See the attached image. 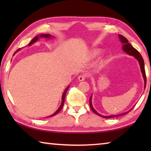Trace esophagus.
Returning <instances> with one entry per match:
<instances>
[{"label":"esophagus","instance_id":"esophagus-1","mask_svg":"<svg viewBox=\"0 0 151 151\" xmlns=\"http://www.w3.org/2000/svg\"><path fill=\"white\" fill-rule=\"evenodd\" d=\"M85 76L83 75L78 76V80L79 81H85Z\"/></svg>","mask_w":151,"mask_h":151}]
</instances>
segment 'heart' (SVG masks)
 <instances>
[{"instance_id": "b5f03b06", "label": "heart", "mask_w": 151, "mask_h": 151, "mask_svg": "<svg viewBox=\"0 0 151 151\" xmlns=\"http://www.w3.org/2000/svg\"><path fill=\"white\" fill-rule=\"evenodd\" d=\"M102 52V50L100 48H96V49H94L91 51L90 52V55H89V58H94L101 54ZM103 61H105V59H104Z\"/></svg>"}]
</instances>
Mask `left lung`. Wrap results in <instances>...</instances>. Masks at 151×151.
I'll list each match as a JSON object with an SVG mask.
<instances>
[{"instance_id":"8db88e82","label":"left lung","mask_w":151,"mask_h":151,"mask_svg":"<svg viewBox=\"0 0 151 151\" xmlns=\"http://www.w3.org/2000/svg\"><path fill=\"white\" fill-rule=\"evenodd\" d=\"M119 39L121 40V42L123 44V46H122V50H123L125 52H127L128 55H131V56H133V57L137 59V60L139 61V63L140 65V70H141V73L142 74V76H143V78H144V81H145V88L146 87V83H147V77H146V73H145V63H144V60H143V58L142 57V56L140 55V54L139 53V51H138L137 49H135V48L132 47V46L130 44L128 41V40L125 38L123 36L121 35H119ZM89 104H90V106H91V109H92V111H93L94 113L96 114L97 115L103 117V118H106V119H109V118H114V117H116V116H122V115H124V114H127V112H129L131 111L132 109H131L129 111L126 112H124V113H122V114H116V115H110V116H103L100 114L99 113H98L93 108V104H92V96H91L90 98V100H89ZM133 108V107H132Z\"/></svg>"}]
</instances>
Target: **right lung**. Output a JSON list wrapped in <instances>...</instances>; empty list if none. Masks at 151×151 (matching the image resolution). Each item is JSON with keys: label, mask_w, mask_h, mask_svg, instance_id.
<instances>
[{"label": "right lung", "mask_w": 151, "mask_h": 151, "mask_svg": "<svg viewBox=\"0 0 151 151\" xmlns=\"http://www.w3.org/2000/svg\"><path fill=\"white\" fill-rule=\"evenodd\" d=\"M51 37H52V36H51L50 35H48V34H45V35H39V37H38V36H37V37H35L34 38V39H32L31 41H30V43L29 44V46H30L31 45H32L33 43H34V42H37V40H38V39H39V38H41V37H42V38H47V39H50V38H51ZM19 50V49H18L17 51H18ZM17 51H16V52H17ZM16 52H15L14 53V55L15 54V53H16ZM68 88H69V86H68L66 88V89L65 90V91H64V93H63V96H62V103H61V104H60V106L59 108H58V109H57V111H56L54 114H51L50 116H47V117H50V116H55V115H56V114H57L58 113V112H59L60 111V110L62 109L63 106V105H64V103H65V99L66 93V92H67Z\"/></svg>", "instance_id": "1"}]
</instances>
